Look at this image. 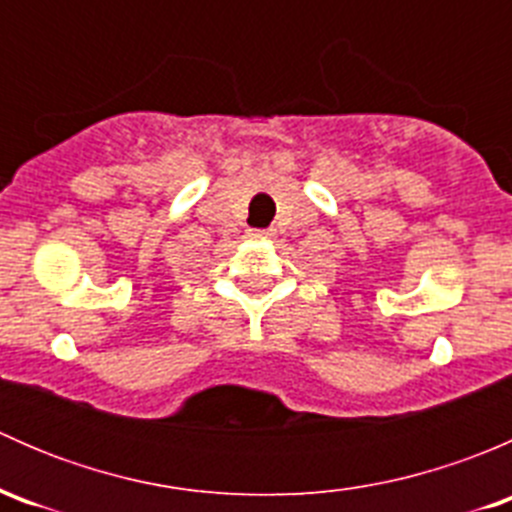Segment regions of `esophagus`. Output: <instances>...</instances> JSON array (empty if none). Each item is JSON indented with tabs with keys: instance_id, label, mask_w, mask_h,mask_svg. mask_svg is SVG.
<instances>
[{
	"instance_id": "esophagus-1",
	"label": "esophagus",
	"mask_w": 512,
	"mask_h": 512,
	"mask_svg": "<svg viewBox=\"0 0 512 512\" xmlns=\"http://www.w3.org/2000/svg\"><path fill=\"white\" fill-rule=\"evenodd\" d=\"M247 235H250L252 240H272V235H275V232L272 230H250Z\"/></svg>"
}]
</instances>
